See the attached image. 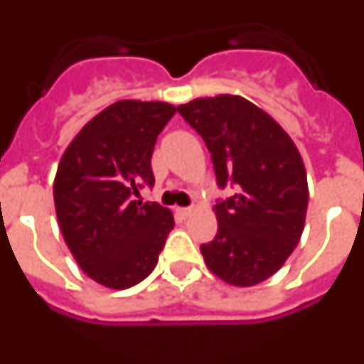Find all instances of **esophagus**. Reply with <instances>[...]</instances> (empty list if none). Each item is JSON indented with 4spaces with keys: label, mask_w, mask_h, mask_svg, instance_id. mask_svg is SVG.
Segmentation results:
<instances>
[{
    "label": "esophagus",
    "mask_w": 364,
    "mask_h": 364,
    "mask_svg": "<svg viewBox=\"0 0 364 364\" xmlns=\"http://www.w3.org/2000/svg\"><path fill=\"white\" fill-rule=\"evenodd\" d=\"M193 213H195V208H189V207H179V208H177V215H179V217H183V218H189Z\"/></svg>",
    "instance_id": "34e87169"
}]
</instances>
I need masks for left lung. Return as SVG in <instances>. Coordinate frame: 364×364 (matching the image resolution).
I'll list each match as a JSON object with an SVG mask.
<instances>
[{
    "mask_svg": "<svg viewBox=\"0 0 364 364\" xmlns=\"http://www.w3.org/2000/svg\"><path fill=\"white\" fill-rule=\"evenodd\" d=\"M205 139L220 187L236 193L217 203V236L200 246L208 270L236 288L274 276L301 238L307 213L304 159L270 114L236 94L177 106Z\"/></svg>",
    "mask_w": 364,
    "mask_h": 364,
    "instance_id": "8db88e82",
    "label": "left lung"
}]
</instances>
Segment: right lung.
<instances>
[{
    "label": "right lung",
    "instance_id": "obj_1",
    "mask_svg": "<svg viewBox=\"0 0 364 364\" xmlns=\"http://www.w3.org/2000/svg\"><path fill=\"white\" fill-rule=\"evenodd\" d=\"M177 112L173 104L118 100L96 114L60 157L53 197L68 250L88 278L126 289L156 268L173 213L134 200L154 185L157 136Z\"/></svg>",
    "mask_w": 364,
    "mask_h": 364
}]
</instances>
